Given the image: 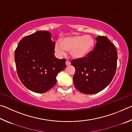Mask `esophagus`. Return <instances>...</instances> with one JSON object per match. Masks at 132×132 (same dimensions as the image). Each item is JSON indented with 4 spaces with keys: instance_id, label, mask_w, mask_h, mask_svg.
I'll list each match as a JSON object with an SVG mask.
<instances>
[{
    "instance_id": "34e87169",
    "label": "esophagus",
    "mask_w": 132,
    "mask_h": 132,
    "mask_svg": "<svg viewBox=\"0 0 132 132\" xmlns=\"http://www.w3.org/2000/svg\"><path fill=\"white\" fill-rule=\"evenodd\" d=\"M66 64L67 66H69V65H70V62L69 61V60H67L66 61Z\"/></svg>"
}]
</instances>
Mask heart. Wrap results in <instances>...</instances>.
<instances>
[{
  "label": "heart",
  "instance_id": "obj_1",
  "mask_svg": "<svg viewBox=\"0 0 132 132\" xmlns=\"http://www.w3.org/2000/svg\"><path fill=\"white\" fill-rule=\"evenodd\" d=\"M94 45V40L90 35H75L63 38L61 42H56L55 50L60 56L65 54L66 51H70L71 56L81 58L90 53Z\"/></svg>",
  "mask_w": 132,
  "mask_h": 132
}]
</instances>
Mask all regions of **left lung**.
Returning a JSON list of instances; mask_svg holds the SVG:
<instances>
[{
  "mask_svg": "<svg viewBox=\"0 0 132 132\" xmlns=\"http://www.w3.org/2000/svg\"><path fill=\"white\" fill-rule=\"evenodd\" d=\"M94 50L81 58L73 59L75 87L86 94H96L110 84L115 75L118 55L115 46L105 36L96 37Z\"/></svg>",
  "mask_w": 132,
  "mask_h": 132,
  "instance_id": "8db88e82",
  "label": "left lung"
}]
</instances>
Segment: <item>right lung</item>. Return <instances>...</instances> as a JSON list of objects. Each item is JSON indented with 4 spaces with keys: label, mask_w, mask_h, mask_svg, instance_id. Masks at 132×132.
Masks as SVG:
<instances>
[{
    "label": "right lung",
    "mask_w": 132,
    "mask_h": 132,
    "mask_svg": "<svg viewBox=\"0 0 132 132\" xmlns=\"http://www.w3.org/2000/svg\"><path fill=\"white\" fill-rule=\"evenodd\" d=\"M55 42L46 31H38L24 37L15 50L18 76L29 90L45 93L56 83V76L66 68L65 59L55 56Z\"/></svg>",
    "instance_id": "obj_1"
}]
</instances>
